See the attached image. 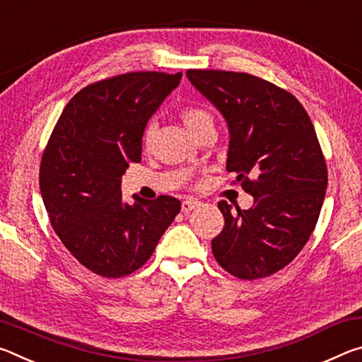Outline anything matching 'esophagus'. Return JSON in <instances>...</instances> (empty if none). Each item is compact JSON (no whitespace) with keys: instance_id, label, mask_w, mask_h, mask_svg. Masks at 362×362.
Returning <instances> with one entry per match:
<instances>
[{"instance_id":"esophagus-1","label":"esophagus","mask_w":362,"mask_h":362,"mask_svg":"<svg viewBox=\"0 0 362 362\" xmlns=\"http://www.w3.org/2000/svg\"><path fill=\"white\" fill-rule=\"evenodd\" d=\"M201 203L199 201H196V199H185L182 203V212L183 214H188L189 211H193V209H196V207H198Z\"/></svg>"}]
</instances>
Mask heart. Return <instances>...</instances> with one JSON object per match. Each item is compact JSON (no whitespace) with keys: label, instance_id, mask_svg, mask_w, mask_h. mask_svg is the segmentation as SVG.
<instances>
[{"label":"heart","instance_id":"b5f03b06","mask_svg":"<svg viewBox=\"0 0 362 362\" xmlns=\"http://www.w3.org/2000/svg\"><path fill=\"white\" fill-rule=\"evenodd\" d=\"M180 118L183 121V124L187 126V129L193 134H198L199 131H203L204 127L214 126V118L212 115L207 112L203 107H187L182 110ZM153 134H155V124L150 122L148 126L145 127L144 131V146H150L151 140H153Z\"/></svg>","mask_w":362,"mask_h":362}]
</instances>
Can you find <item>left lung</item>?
<instances>
[{
  "label": "left lung",
  "instance_id": "8db88e82",
  "mask_svg": "<svg viewBox=\"0 0 362 362\" xmlns=\"http://www.w3.org/2000/svg\"><path fill=\"white\" fill-rule=\"evenodd\" d=\"M196 89L228 124L226 170L254 206L220 201L222 233L212 240L218 265L259 279L296 259L313 233L327 188V168L313 122L296 97L249 73L188 70Z\"/></svg>",
  "mask_w": 362,
  "mask_h": 362
}]
</instances>
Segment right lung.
<instances>
[{
	"instance_id": "right-lung-1",
	"label": "right lung",
	"mask_w": 362,
	"mask_h": 362,
	"mask_svg": "<svg viewBox=\"0 0 362 362\" xmlns=\"http://www.w3.org/2000/svg\"><path fill=\"white\" fill-rule=\"evenodd\" d=\"M182 73L134 71L86 86L66 103L41 158L40 189L54 231L71 255L103 278L150 259L180 212L173 196L122 201L121 177L142 159L151 115Z\"/></svg>"
}]
</instances>
